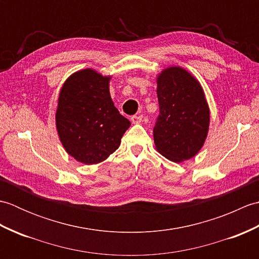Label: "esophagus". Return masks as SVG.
<instances>
[{
  "instance_id": "1",
  "label": "esophagus",
  "mask_w": 259,
  "mask_h": 259,
  "mask_svg": "<svg viewBox=\"0 0 259 259\" xmlns=\"http://www.w3.org/2000/svg\"><path fill=\"white\" fill-rule=\"evenodd\" d=\"M142 114H136V115H133V117H131V122L133 123H140L141 121H142Z\"/></svg>"
}]
</instances>
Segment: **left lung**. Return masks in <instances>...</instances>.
<instances>
[{"label":"left lung","mask_w":259,"mask_h":259,"mask_svg":"<svg viewBox=\"0 0 259 259\" xmlns=\"http://www.w3.org/2000/svg\"><path fill=\"white\" fill-rule=\"evenodd\" d=\"M157 82L156 148L169 160H187L200 150L207 137L209 109L205 96L199 82L179 67L162 71Z\"/></svg>","instance_id":"left-lung-1"}]
</instances>
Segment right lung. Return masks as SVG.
I'll list each match as a JSON object with an SVG mask.
<instances>
[{"instance_id": "add662e5", "label": "right lung", "mask_w": 259, "mask_h": 259, "mask_svg": "<svg viewBox=\"0 0 259 259\" xmlns=\"http://www.w3.org/2000/svg\"><path fill=\"white\" fill-rule=\"evenodd\" d=\"M109 79L85 69L71 75L60 92V140L70 156L87 164L101 162L117 150L131 124L114 107Z\"/></svg>"}]
</instances>
